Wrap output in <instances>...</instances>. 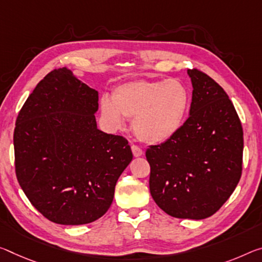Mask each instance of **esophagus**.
<instances>
[{
  "mask_svg": "<svg viewBox=\"0 0 262 262\" xmlns=\"http://www.w3.org/2000/svg\"><path fill=\"white\" fill-rule=\"evenodd\" d=\"M132 151H133V155H134L135 157H139L143 154L142 149H141L138 146H135V144H133V146H132Z\"/></svg>",
  "mask_w": 262,
  "mask_h": 262,
  "instance_id": "1",
  "label": "esophagus"
}]
</instances>
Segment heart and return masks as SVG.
Instances as JSON below:
<instances>
[{"label":"heart","mask_w":262,"mask_h":262,"mask_svg":"<svg viewBox=\"0 0 262 262\" xmlns=\"http://www.w3.org/2000/svg\"><path fill=\"white\" fill-rule=\"evenodd\" d=\"M191 105V95L183 82L169 80H133L116 87L112 100L103 98L102 116L120 129L132 120V128L140 141L163 143L183 127Z\"/></svg>","instance_id":"obj_1"}]
</instances>
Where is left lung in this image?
<instances>
[{
    "instance_id": "left-lung-1",
    "label": "left lung",
    "mask_w": 262,
    "mask_h": 262,
    "mask_svg": "<svg viewBox=\"0 0 262 262\" xmlns=\"http://www.w3.org/2000/svg\"><path fill=\"white\" fill-rule=\"evenodd\" d=\"M190 115L176 135L146 151L149 189L160 209L175 218L205 219L221 209L243 171L244 133L222 86L197 69Z\"/></svg>"
}]
</instances>
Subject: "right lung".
Returning a JSON list of instances; mask_svg holds the SVG:
<instances>
[{
  "instance_id": "1",
  "label": "right lung",
  "mask_w": 262,
  "mask_h": 262,
  "mask_svg": "<svg viewBox=\"0 0 262 262\" xmlns=\"http://www.w3.org/2000/svg\"><path fill=\"white\" fill-rule=\"evenodd\" d=\"M98 91L61 68L37 84L14 132L16 177L50 222L82 225L107 212L133 160L123 136L98 129Z\"/></svg>"
}]
</instances>
